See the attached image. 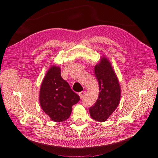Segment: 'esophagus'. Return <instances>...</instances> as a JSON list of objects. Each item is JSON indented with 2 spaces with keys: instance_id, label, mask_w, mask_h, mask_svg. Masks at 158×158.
Here are the masks:
<instances>
[{
  "instance_id": "34e87169",
  "label": "esophagus",
  "mask_w": 158,
  "mask_h": 158,
  "mask_svg": "<svg viewBox=\"0 0 158 158\" xmlns=\"http://www.w3.org/2000/svg\"><path fill=\"white\" fill-rule=\"evenodd\" d=\"M85 94V91H81L79 93V95L80 96L81 98H83L84 97V95Z\"/></svg>"
}]
</instances>
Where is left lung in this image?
<instances>
[{
    "instance_id": "left-lung-1",
    "label": "left lung",
    "mask_w": 158,
    "mask_h": 158,
    "mask_svg": "<svg viewBox=\"0 0 158 158\" xmlns=\"http://www.w3.org/2000/svg\"><path fill=\"white\" fill-rule=\"evenodd\" d=\"M94 75L98 82L100 92L96 103L90 107V115L93 119L104 122L118 108L121 87L110 62L104 56L95 65Z\"/></svg>"
}]
</instances>
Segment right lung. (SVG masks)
Segmentation results:
<instances>
[{"mask_svg": "<svg viewBox=\"0 0 158 158\" xmlns=\"http://www.w3.org/2000/svg\"><path fill=\"white\" fill-rule=\"evenodd\" d=\"M80 98L61 76L60 67L52 65L45 75L40 86L39 102L43 110L55 122L68 119L72 106Z\"/></svg>", "mask_w": 158, "mask_h": 158, "instance_id": "obj_1", "label": "right lung"}]
</instances>
